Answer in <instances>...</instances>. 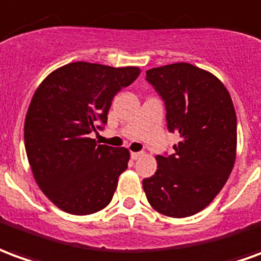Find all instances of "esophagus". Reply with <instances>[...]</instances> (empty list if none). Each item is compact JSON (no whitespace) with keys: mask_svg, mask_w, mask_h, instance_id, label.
<instances>
[{"mask_svg":"<svg viewBox=\"0 0 261 261\" xmlns=\"http://www.w3.org/2000/svg\"><path fill=\"white\" fill-rule=\"evenodd\" d=\"M142 156H143V151H132V153H130V157H132L134 160H138V159H140Z\"/></svg>","mask_w":261,"mask_h":261,"instance_id":"obj_1","label":"esophagus"}]
</instances>
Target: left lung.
I'll return each instance as SVG.
<instances>
[{
    "label": "left lung",
    "mask_w": 261,
    "mask_h": 261,
    "mask_svg": "<svg viewBox=\"0 0 261 261\" xmlns=\"http://www.w3.org/2000/svg\"><path fill=\"white\" fill-rule=\"evenodd\" d=\"M146 80L164 101L167 129L180 142L173 154L156 156L157 171L143 180V190L157 212L191 216L210 205L233 169V102L215 75L190 63L150 68Z\"/></svg>",
    "instance_id": "1"
}]
</instances>
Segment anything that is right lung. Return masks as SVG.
Segmentation results:
<instances>
[{
	"label": "right lung",
	"instance_id": "obj_1",
	"mask_svg": "<svg viewBox=\"0 0 261 261\" xmlns=\"http://www.w3.org/2000/svg\"><path fill=\"white\" fill-rule=\"evenodd\" d=\"M139 74V67L75 62L55 70L35 91L25 149L39 188L57 208L90 215L111 202L129 151L97 145L90 135L104 127L114 97Z\"/></svg>",
	"mask_w": 261,
	"mask_h": 261
}]
</instances>
